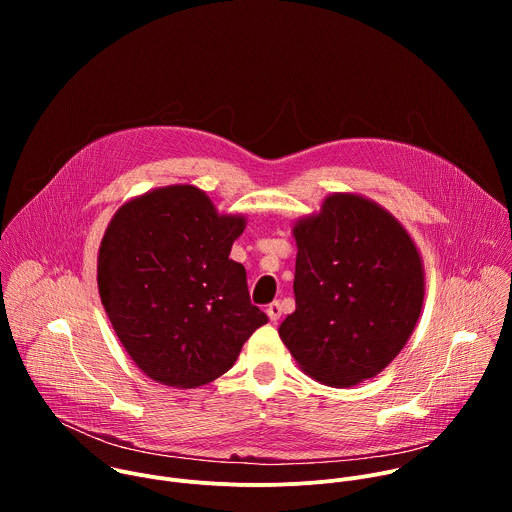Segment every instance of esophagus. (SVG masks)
Listing matches in <instances>:
<instances>
[{
    "label": "esophagus",
    "instance_id": "obj_1",
    "mask_svg": "<svg viewBox=\"0 0 512 512\" xmlns=\"http://www.w3.org/2000/svg\"><path fill=\"white\" fill-rule=\"evenodd\" d=\"M265 312H267V318L275 324V322L281 318V306H279V302H271Z\"/></svg>",
    "mask_w": 512,
    "mask_h": 512
}]
</instances>
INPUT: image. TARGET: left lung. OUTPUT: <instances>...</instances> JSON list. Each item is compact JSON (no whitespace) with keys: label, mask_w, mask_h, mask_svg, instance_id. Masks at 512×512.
<instances>
[{"label":"left lung","mask_w":512,"mask_h":512,"mask_svg":"<svg viewBox=\"0 0 512 512\" xmlns=\"http://www.w3.org/2000/svg\"><path fill=\"white\" fill-rule=\"evenodd\" d=\"M296 312L279 338L314 381L346 389L403 350L423 308L425 269L409 231L375 200L334 192L291 227Z\"/></svg>","instance_id":"obj_1"}]
</instances>
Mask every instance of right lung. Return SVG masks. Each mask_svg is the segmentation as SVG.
<instances>
[{
    "instance_id": "add662e5",
    "label": "right lung",
    "mask_w": 512,
    "mask_h": 512,
    "mask_svg": "<svg viewBox=\"0 0 512 512\" xmlns=\"http://www.w3.org/2000/svg\"><path fill=\"white\" fill-rule=\"evenodd\" d=\"M245 227V214L218 212L192 184L148 190L115 210L97 255V285L145 377L176 389L206 385L267 324L249 302L245 267L229 259Z\"/></svg>"
}]
</instances>
